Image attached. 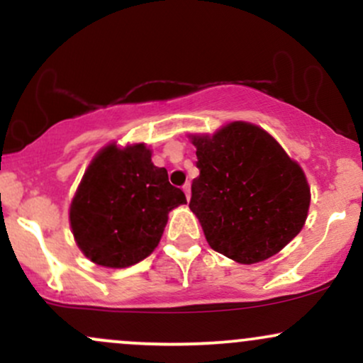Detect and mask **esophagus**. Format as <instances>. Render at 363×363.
<instances>
[{"label":"esophagus","instance_id":"esophagus-1","mask_svg":"<svg viewBox=\"0 0 363 363\" xmlns=\"http://www.w3.org/2000/svg\"><path fill=\"white\" fill-rule=\"evenodd\" d=\"M182 191H184V194H186L187 201H189V198H191V184H189V182H186V184L182 186Z\"/></svg>","mask_w":363,"mask_h":363}]
</instances>
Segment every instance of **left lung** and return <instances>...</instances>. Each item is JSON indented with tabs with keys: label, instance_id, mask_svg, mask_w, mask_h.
Returning <instances> with one entry per match:
<instances>
[{
	"label": "left lung",
	"instance_id": "8db88e82",
	"mask_svg": "<svg viewBox=\"0 0 363 363\" xmlns=\"http://www.w3.org/2000/svg\"><path fill=\"white\" fill-rule=\"evenodd\" d=\"M191 140L199 176L191 184L189 208L210 247L242 264L281 251L309 211L311 189L298 164L249 123Z\"/></svg>",
	"mask_w": 363,
	"mask_h": 363
}]
</instances>
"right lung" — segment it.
Wrapping results in <instances>:
<instances>
[{
	"mask_svg": "<svg viewBox=\"0 0 363 363\" xmlns=\"http://www.w3.org/2000/svg\"><path fill=\"white\" fill-rule=\"evenodd\" d=\"M186 196L152 164L143 143L109 145L91 160L69 208L78 247L95 264L126 268L160 242L167 215Z\"/></svg>",
	"mask_w": 363,
	"mask_h": 363,
	"instance_id": "obj_1",
	"label": "right lung"
}]
</instances>
